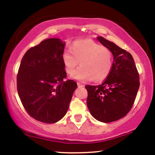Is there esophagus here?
I'll list each match as a JSON object with an SVG mask.
<instances>
[{
  "label": "esophagus",
  "instance_id": "34e87169",
  "mask_svg": "<svg viewBox=\"0 0 155 155\" xmlns=\"http://www.w3.org/2000/svg\"><path fill=\"white\" fill-rule=\"evenodd\" d=\"M77 86H78V87H83L84 86V85L78 82V83H77Z\"/></svg>",
  "mask_w": 155,
  "mask_h": 155
}]
</instances>
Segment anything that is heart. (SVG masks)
<instances>
[{
    "label": "heart",
    "instance_id": "heart-1",
    "mask_svg": "<svg viewBox=\"0 0 155 155\" xmlns=\"http://www.w3.org/2000/svg\"><path fill=\"white\" fill-rule=\"evenodd\" d=\"M65 71L71 74L80 61V67L72 74L79 81H104L111 71L113 53L109 48L91 39H81L73 42L70 49H65L61 56Z\"/></svg>",
    "mask_w": 155,
    "mask_h": 155
}]
</instances>
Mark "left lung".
Listing matches in <instances>:
<instances>
[{
	"label": "left lung",
	"instance_id": "8db88e82",
	"mask_svg": "<svg viewBox=\"0 0 155 155\" xmlns=\"http://www.w3.org/2000/svg\"><path fill=\"white\" fill-rule=\"evenodd\" d=\"M101 44L111 49L114 63L104 82L97 86L87 85V104L94 118L104 123L114 122L130 111L139 88V75L132 55L104 37Z\"/></svg>",
	"mask_w": 155,
	"mask_h": 155
}]
</instances>
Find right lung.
<instances>
[{
	"label": "right lung",
	"mask_w": 155,
	"mask_h": 155,
	"mask_svg": "<svg viewBox=\"0 0 155 155\" xmlns=\"http://www.w3.org/2000/svg\"><path fill=\"white\" fill-rule=\"evenodd\" d=\"M65 42L44 40L23 56L17 77V92L30 116L44 123H54L66 114L77 84L64 81L66 72L61 56Z\"/></svg>",
	"instance_id": "obj_1"
}]
</instances>
